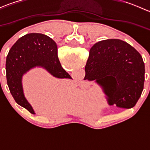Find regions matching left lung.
Segmentation results:
<instances>
[{
	"label": "left lung",
	"mask_w": 150,
	"mask_h": 150,
	"mask_svg": "<svg viewBox=\"0 0 150 150\" xmlns=\"http://www.w3.org/2000/svg\"><path fill=\"white\" fill-rule=\"evenodd\" d=\"M85 71L88 81L102 88L110 105L132 108L142 95L144 63L139 53L123 40L108 39L95 43Z\"/></svg>",
	"instance_id": "left-lung-1"
}]
</instances>
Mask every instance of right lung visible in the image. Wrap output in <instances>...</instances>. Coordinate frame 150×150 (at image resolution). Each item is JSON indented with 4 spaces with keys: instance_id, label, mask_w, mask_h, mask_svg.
<instances>
[{
    "instance_id": "add662e5",
    "label": "right lung",
    "mask_w": 150,
    "mask_h": 150,
    "mask_svg": "<svg viewBox=\"0 0 150 150\" xmlns=\"http://www.w3.org/2000/svg\"><path fill=\"white\" fill-rule=\"evenodd\" d=\"M37 67L58 78L71 79L60 64L57 43L51 38L41 33H30L20 38L6 57L7 84L15 102L32 114L35 113L24 95L22 81L27 72Z\"/></svg>"
}]
</instances>
